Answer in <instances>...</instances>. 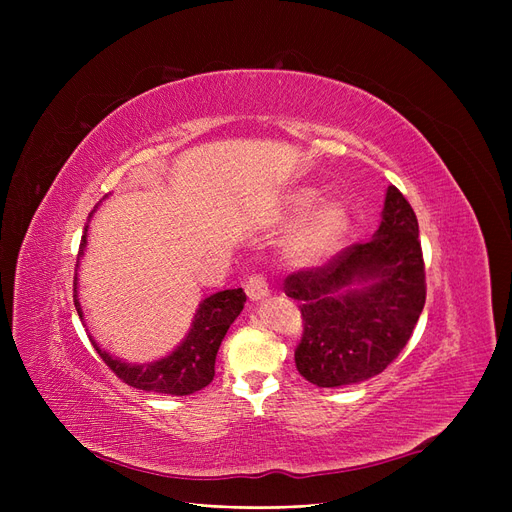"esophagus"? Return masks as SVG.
<instances>
[{"label": "esophagus", "instance_id": "34e87169", "mask_svg": "<svg viewBox=\"0 0 512 512\" xmlns=\"http://www.w3.org/2000/svg\"><path fill=\"white\" fill-rule=\"evenodd\" d=\"M245 292L251 301H261L267 297V294H270V288H267V282L263 276L255 274L245 282Z\"/></svg>", "mask_w": 512, "mask_h": 512}]
</instances>
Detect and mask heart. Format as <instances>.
Segmentation results:
<instances>
[{
    "mask_svg": "<svg viewBox=\"0 0 512 512\" xmlns=\"http://www.w3.org/2000/svg\"><path fill=\"white\" fill-rule=\"evenodd\" d=\"M319 201V193L313 188H303V191L294 193L288 199L286 207V220L299 222L306 218L299 230L294 232L288 240V255L297 263H317L328 257L346 236L348 224V211L338 201H328L312 207ZM314 211L311 212L310 209Z\"/></svg>",
    "mask_w": 512,
    "mask_h": 512,
    "instance_id": "heart-1",
    "label": "heart"
}]
</instances>
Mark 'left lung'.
Returning a JSON list of instances; mask_svg holds the SVG:
<instances>
[{
    "instance_id": "obj_1",
    "label": "left lung",
    "mask_w": 512,
    "mask_h": 512,
    "mask_svg": "<svg viewBox=\"0 0 512 512\" xmlns=\"http://www.w3.org/2000/svg\"><path fill=\"white\" fill-rule=\"evenodd\" d=\"M425 290L417 215L388 186L382 224L369 242L284 280L286 297L299 301L303 317V338L294 348L299 373L319 388L382 373L413 336Z\"/></svg>"
}]
</instances>
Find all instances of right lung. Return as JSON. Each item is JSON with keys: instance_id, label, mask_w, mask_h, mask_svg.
<instances>
[{"instance_id": "add662e5", "label": "right lung", "mask_w": 512, "mask_h": 512, "mask_svg": "<svg viewBox=\"0 0 512 512\" xmlns=\"http://www.w3.org/2000/svg\"><path fill=\"white\" fill-rule=\"evenodd\" d=\"M87 232V228H85ZM87 234H83L80 240V251L85 249ZM245 292L242 288L234 290H222L207 297L193 319V326L184 342L176 348V351L164 359L147 363V365H128L114 357L107 355L105 351L93 342L95 351L103 359V363L110 367L118 378L145 392H157V394H172V396H186L193 394L201 388H205L215 375V355L218 348L232 326V321L240 315L242 307H245ZM74 307L78 311V317L83 319V309L76 299V276H74Z\"/></svg>"}]
</instances>
